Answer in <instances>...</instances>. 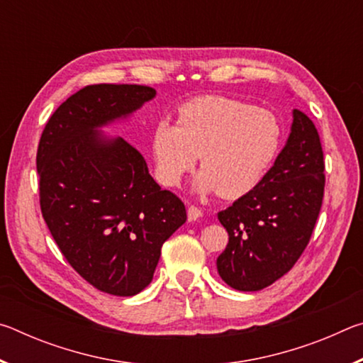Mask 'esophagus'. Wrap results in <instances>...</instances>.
Segmentation results:
<instances>
[{
	"label": "esophagus",
	"mask_w": 363,
	"mask_h": 363,
	"mask_svg": "<svg viewBox=\"0 0 363 363\" xmlns=\"http://www.w3.org/2000/svg\"><path fill=\"white\" fill-rule=\"evenodd\" d=\"M201 210L200 208H196V206H194V205H190L189 208H187V218H189V220H196L199 218H201Z\"/></svg>",
	"instance_id": "obj_1"
}]
</instances>
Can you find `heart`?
Returning a JSON list of instances; mask_svg holds the SVG:
<instances>
[{"label": "heart", "mask_w": 363, "mask_h": 363, "mask_svg": "<svg viewBox=\"0 0 363 363\" xmlns=\"http://www.w3.org/2000/svg\"><path fill=\"white\" fill-rule=\"evenodd\" d=\"M281 145V126L270 110L229 97L206 96L179 108L177 123L160 120L152 134L157 179L179 186L194 168L201 169L192 187L196 194L238 199L253 190L272 167Z\"/></svg>", "instance_id": "heart-1"}]
</instances>
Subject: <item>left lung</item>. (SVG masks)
Masks as SVG:
<instances>
[{"mask_svg":"<svg viewBox=\"0 0 363 363\" xmlns=\"http://www.w3.org/2000/svg\"><path fill=\"white\" fill-rule=\"evenodd\" d=\"M323 152L314 123L293 110L290 136L261 182L218 213L229 233L218 272L238 291H259L303 255L320 213Z\"/></svg>","mask_w":363,"mask_h":363,"instance_id":"1","label":"left lung"}]
</instances>
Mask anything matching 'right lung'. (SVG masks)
I'll return each instance as SVG.
<instances>
[{"mask_svg": "<svg viewBox=\"0 0 363 363\" xmlns=\"http://www.w3.org/2000/svg\"><path fill=\"white\" fill-rule=\"evenodd\" d=\"M155 96L149 86H86L52 113L36 153L51 235L86 281L115 296H134L150 284L163 243L187 219L182 201L153 181L144 157L101 131Z\"/></svg>", "mask_w": 363, "mask_h": 363, "instance_id": "right-lung-1", "label": "right lung"}]
</instances>
